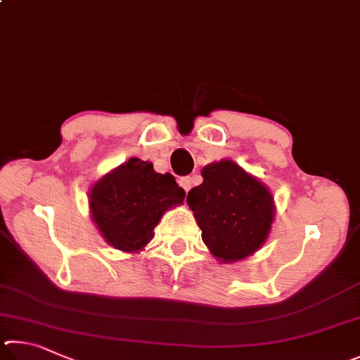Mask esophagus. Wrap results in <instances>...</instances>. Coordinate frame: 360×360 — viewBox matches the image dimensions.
I'll return each instance as SVG.
<instances>
[{
  "label": "esophagus",
  "mask_w": 360,
  "mask_h": 360,
  "mask_svg": "<svg viewBox=\"0 0 360 360\" xmlns=\"http://www.w3.org/2000/svg\"><path fill=\"white\" fill-rule=\"evenodd\" d=\"M179 184L188 193V191L191 190V186L194 185V176H184V179L179 180Z\"/></svg>",
  "instance_id": "34e87169"
}]
</instances>
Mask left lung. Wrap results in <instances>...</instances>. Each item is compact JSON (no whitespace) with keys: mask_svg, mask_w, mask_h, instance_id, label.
I'll list each match as a JSON object with an SVG mask.
<instances>
[{"mask_svg":"<svg viewBox=\"0 0 360 360\" xmlns=\"http://www.w3.org/2000/svg\"><path fill=\"white\" fill-rule=\"evenodd\" d=\"M204 181L186 202L202 231V242L218 262H238L269 238L275 202L269 188L232 160L204 166Z\"/></svg>","mask_w":360,"mask_h":360,"instance_id":"obj_1","label":"left lung"}]
</instances>
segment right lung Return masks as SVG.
Wrapping results in <instances>:
<instances>
[{
	"mask_svg": "<svg viewBox=\"0 0 360 360\" xmlns=\"http://www.w3.org/2000/svg\"><path fill=\"white\" fill-rule=\"evenodd\" d=\"M185 190L153 164L129 158L94 181L88 193L93 223L110 247L139 253L153 238L156 224L172 207L181 205Z\"/></svg>",
	"mask_w": 360,
	"mask_h": 360,
	"instance_id": "add662e5",
	"label": "right lung"
}]
</instances>
